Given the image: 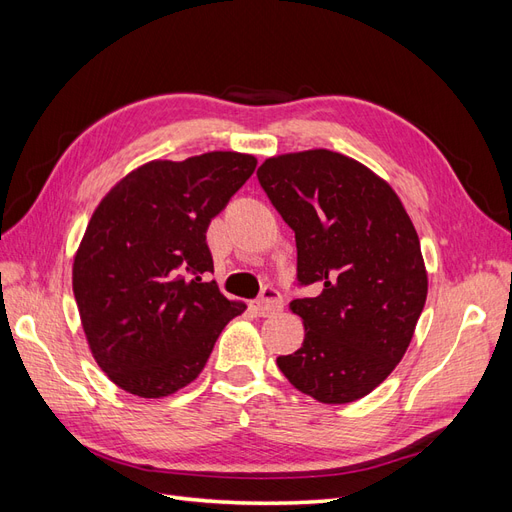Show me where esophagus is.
<instances>
[{"label":"esophagus","mask_w":512,"mask_h":512,"mask_svg":"<svg viewBox=\"0 0 512 512\" xmlns=\"http://www.w3.org/2000/svg\"><path fill=\"white\" fill-rule=\"evenodd\" d=\"M252 307H254V312L258 316H271L275 312H282L284 299H282V294L277 292V288L265 286V288H262V294L254 301Z\"/></svg>","instance_id":"esophagus-1"}]
</instances>
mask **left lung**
<instances>
[{
  "label": "left lung",
  "instance_id": "1",
  "mask_svg": "<svg viewBox=\"0 0 512 512\" xmlns=\"http://www.w3.org/2000/svg\"><path fill=\"white\" fill-rule=\"evenodd\" d=\"M256 175L294 232V284L316 288L290 303L305 339L277 356V367L322 404H350L382 384L410 346L427 299L421 241L391 185L342 153H286Z\"/></svg>",
  "mask_w": 512,
  "mask_h": 512
}]
</instances>
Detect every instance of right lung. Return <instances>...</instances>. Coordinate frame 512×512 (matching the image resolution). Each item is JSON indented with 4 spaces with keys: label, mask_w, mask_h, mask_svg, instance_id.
Here are the masks:
<instances>
[{
    "label": "right lung",
    "mask_w": 512,
    "mask_h": 512,
    "mask_svg": "<svg viewBox=\"0 0 512 512\" xmlns=\"http://www.w3.org/2000/svg\"><path fill=\"white\" fill-rule=\"evenodd\" d=\"M254 168L235 151L149 162L91 215L72 288L91 354L119 389L156 399L188 386L245 312L209 282L207 228Z\"/></svg>",
    "instance_id": "obj_1"
}]
</instances>
